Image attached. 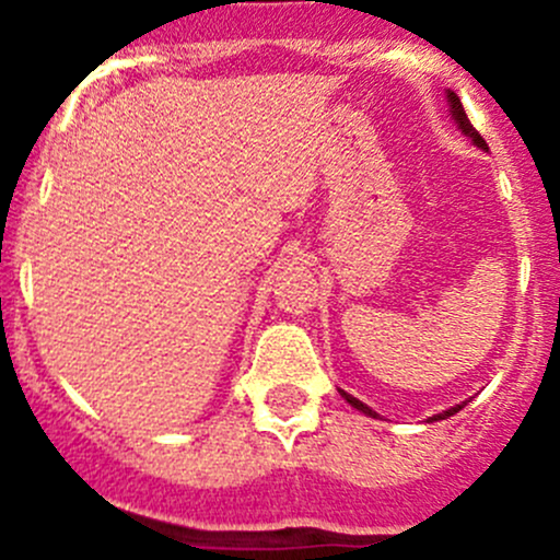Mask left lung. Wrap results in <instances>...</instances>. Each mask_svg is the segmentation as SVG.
Instances as JSON below:
<instances>
[{"label":"left lung","mask_w":560,"mask_h":560,"mask_svg":"<svg viewBox=\"0 0 560 560\" xmlns=\"http://www.w3.org/2000/svg\"><path fill=\"white\" fill-rule=\"evenodd\" d=\"M447 103H450V113H453V118H455L457 129H460V132L466 135V138H471V140H474V145H477V149H488V143H485V140H482V135H479L477 129L471 127V121H468L466 110H463V105H460V97H457L455 92H447ZM341 395H343V398H347V404H349V406H354V409L363 411V415L376 417V411H371L369 406L363 404V400H358V398H354V395L343 393V389H341ZM463 406H466V404H457V406H453V409H447V411H442V415L431 417V420H447V417H453L455 411H460Z\"/></svg>","instance_id":"left-lung-1"}]
</instances>
